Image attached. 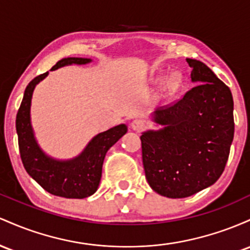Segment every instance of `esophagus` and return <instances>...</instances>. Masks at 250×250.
Segmentation results:
<instances>
[{
    "mask_svg": "<svg viewBox=\"0 0 250 250\" xmlns=\"http://www.w3.org/2000/svg\"><path fill=\"white\" fill-rule=\"evenodd\" d=\"M131 127L133 128L137 132H140V131H144L146 128V123L142 119H134L132 123H131Z\"/></svg>",
    "mask_w": 250,
    "mask_h": 250,
    "instance_id": "34e87169",
    "label": "esophagus"
}]
</instances>
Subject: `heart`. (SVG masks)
I'll return each mask as SVG.
<instances>
[{
  "mask_svg": "<svg viewBox=\"0 0 250 250\" xmlns=\"http://www.w3.org/2000/svg\"><path fill=\"white\" fill-rule=\"evenodd\" d=\"M182 83H183V80H182L181 75H179V74H173L172 77H171L170 79L167 80V88L169 89L170 92H176V91H178L179 88H181Z\"/></svg>",
  "mask_w": 250,
  "mask_h": 250,
  "instance_id": "1",
  "label": "heart"
}]
</instances>
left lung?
Here are the masks:
<instances>
[{
  "label": "left lung",
  "instance_id": "1",
  "mask_svg": "<svg viewBox=\"0 0 250 250\" xmlns=\"http://www.w3.org/2000/svg\"><path fill=\"white\" fill-rule=\"evenodd\" d=\"M196 85L153 120L164 127L140 136L150 187L169 198L189 197L222 175L234 138V102L228 86L207 64L187 59Z\"/></svg>",
  "mask_w": 250,
  "mask_h": 250
}]
</instances>
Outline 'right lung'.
<instances>
[{
  "mask_svg": "<svg viewBox=\"0 0 250 250\" xmlns=\"http://www.w3.org/2000/svg\"><path fill=\"white\" fill-rule=\"evenodd\" d=\"M91 61V59L85 58H64L58 61L50 71L67 64H85ZM47 75L48 72L38 75L28 83L16 116V132L22 163L28 175L52 195L64 198L88 197L99 187L106 152L127 132V127L125 124H120L97 134L79 156L69 161H58L47 156L35 140L30 124L33 91Z\"/></svg>",
  "mask_w": 250,
  "mask_h": 250,
  "instance_id": "1",
  "label": "right lung"
}]
</instances>
